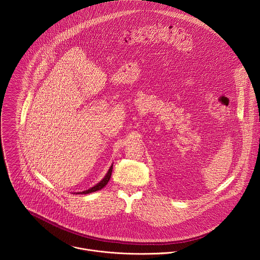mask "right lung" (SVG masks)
Segmentation results:
<instances>
[{
	"instance_id": "right-lung-1",
	"label": "right lung",
	"mask_w": 260,
	"mask_h": 260,
	"mask_svg": "<svg viewBox=\"0 0 260 260\" xmlns=\"http://www.w3.org/2000/svg\"><path fill=\"white\" fill-rule=\"evenodd\" d=\"M112 169H113V165H111V167H110V169L108 170V172H107V174L105 175V177H104L98 184H95L93 187H90V188L87 189V190L80 191V192H75V193H76V194H88V193L95 192V191H98V190L103 189V188L106 186V185H107V183L109 182L110 178H111V174H112Z\"/></svg>"
}]
</instances>
